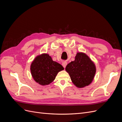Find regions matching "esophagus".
Here are the masks:
<instances>
[{
    "mask_svg": "<svg viewBox=\"0 0 122 122\" xmlns=\"http://www.w3.org/2000/svg\"><path fill=\"white\" fill-rule=\"evenodd\" d=\"M67 62H66V61H64V62L62 63V66H63L64 68H66V66H67Z\"/></svg>",
    "mask_w": 122,
    "mask_h": 122,
    "instance_id": "esophagus-1",
    "label": "esophagus"
}]
</instances>
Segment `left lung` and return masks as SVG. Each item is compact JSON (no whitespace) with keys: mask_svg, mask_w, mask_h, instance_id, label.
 Listing matches in <instances>:
<instances>
[{"mask_svg":"<svg viewBox=\"0 0 122 122\" xmlns=\"http://www.w3.org/2000/svg\"><path fill=\"white\" fill-rule=\"evenodd\" d=\"M72 82L77 87L87 86L93 81L96 73L95 65L86 54L77 53L75 61H71L66 67Z\"/></svg>","mask_w":122,"mask_h":122,"instance_id":"left-lung-1","label":"left lung"}]
</instances>
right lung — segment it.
<instances>
[{
  "instance_id": "right-lung-1",
  "label": "right lung",
  "mask_w": 122,
  "mask_h": 122,
  "mask_svg": "<svg viewBox=\"0 0 122 122\" xmlns=\"http://www.w3.org/2000/svg\"><path fill=\"white\" fill-rule=\"evenodd\" d=\"M64 69L61 64L53 61L51 56L46 53L36 56L30 66L33 78L42 86H46L52 82L57 73Z\"/></svg>"
}]
</instances>
